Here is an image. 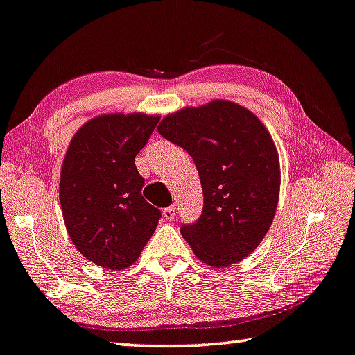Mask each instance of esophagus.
Wrapping results in <instances>:
<instances>
[{"mask_svg": "<svg viewBox=\"0 0 355 355\" xmlns=\"http://www.w3.org/2000/svg\"><path fill=\"white\" fill-rule=\"evenodd\" d=\"M162 215H164V218H166L167 221H172L173 218H175V207H166L162 210Z\"/></svg>", "mask_w": 355, "mask_h": 355, "instance_id": "esophagus-1", "label": "esophagus"}]
</instances>
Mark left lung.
<instances>
[{"label":"left lung","mask_w":355,"mask_h":355,"mask_svg":"<svg viewBox=\"0 0 355 355\" xmlns=\"http://www.w3.org/2000/svg\"><path fill=\"white\" fill-rule=\"evenodd\" d=\"M159 134L193 157L204 210L182 236L214 268L239 263L260 245L276 215L280 164L272 137L250 110L230 100L171 113Z\"/></svg>","instance_id":"1"}]
</instances>
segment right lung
<instances>
[{"mask_svg":"<svg viewBox=\"0 0 355 355\" xmlns=\"http://www.w3.org/2000/svg\"><path fill=\"white\" fill-rule=\"evenodd\" d=\"M157 121L145 113L97 116L79 127L63 157L59 199L68 236L110 271L139 260L161 218L141 196L145 180L135 167Z\"/></svg>","mask_w":355,"mask_h":355,"instance_id":"obj_1","label":"right lung"}]
</instances>
